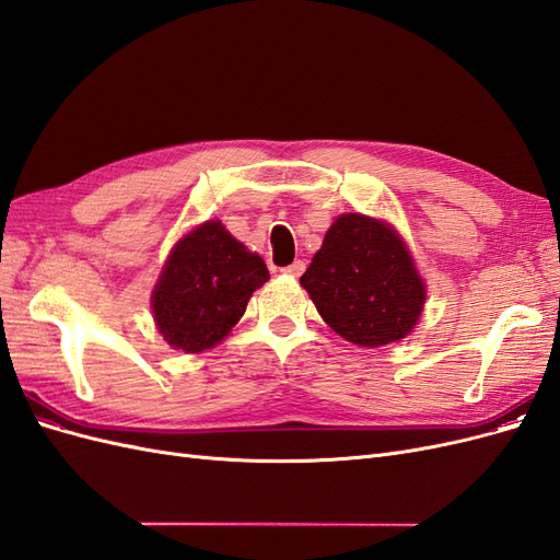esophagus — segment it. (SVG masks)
<instances>
[{
    "label": "esophagus",
    "instance_id": "34e87169",
    "mask_svg": "<svg viewBox=\"0 0 560 560\" xmlns=\"http://www.w3.org/2000/svg\"><path fill=\"white\" fill-rule=\"evenodd\" d=\"M303 270H306V264L303 261H294V264H290L287 268H282V273H287V276H292V278H299Z\"/></svg>",
    "mask_w": 560,
    "mask_h": 560
}]
</instances>
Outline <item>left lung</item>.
Segmentation results:
<instances>
[{"label":"left lung","instance_id":"obj_1","mask_svg":"<svg viewBox=\"0 0 560 560\" xmlns=\"http://www.w3.org/2000/svg\"><path fill=\"white\" fill-rule=\"evenodd\" d=\"M301 287L322 319L362 348L409 336L425 306V282L399 233L358 212L331 224Z\"/></svg>","mask_w":560,"mask_h":560}]
</instances>
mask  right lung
Wrapping results in <instances>:
<instances>
[{"instance_id": "right-lung-1", "label": "right lung", "mask_w": 560, "mask_h": 560, "mask_svg": "<svg viewBox=\"0 0 560 560\" xmlns=\"http://www.w3.org/2000/svg\"><path fill=\"white\" fill-rule=\"evenodd\" d=\"M259 254L222 222H206L173 247L151 294L161 336L175 350L202 352L238 325L254 290L268 280Z\"/></svg>"}]
</instances>
